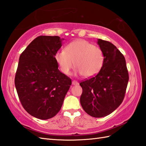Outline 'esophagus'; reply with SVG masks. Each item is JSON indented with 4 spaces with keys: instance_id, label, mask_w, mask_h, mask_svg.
Segmentation results:
<instances>
[{
    "instance_id": "34e87169",
    "label": "esophagus",
    "mask_w": 146,
    "mask_h": 146,
    "mask_svg": "<svg viewBox=\"0 0 146 146\" xmlns=\"http://www.w3.org/2000/svg\"><path fill=\"white\" fill-rule=\"evenodd\" d=\"M72 84L73 85H78V81H76L75 80H73V81H72Z\"/></svg>"
}]
</instances>
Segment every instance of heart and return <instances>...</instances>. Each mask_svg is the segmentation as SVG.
Wrapping results in <instances>:
<instances>
[{
  "label": "heart",
  "instance_id": "b5f03b06",
  "mask_svg": "<svg viewBox=\"0 0 146 146\" xmlns=\"http://www.w3.org/2000/svg\"><path fill=\"white\" fill-rule=\"evenodd\" d=\"M55 60L61 71L69 75L74 66L76 72L84 77L95 75L102 68L103 53L99 47L84 40H77L70 43L65 50L55 53Z\"/></svg>",
  "mask_w": 146,
  "mask_h": 146
}]
</instances>
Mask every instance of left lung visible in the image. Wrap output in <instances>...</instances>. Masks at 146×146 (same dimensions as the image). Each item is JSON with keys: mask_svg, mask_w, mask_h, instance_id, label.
<instances>
[{"mask_svg": "<svg viewBox=\"0 0 146 146\" xmlns=\"http://www.w3.org/2000/svg\"><path fill=\"white\" fill-rule=\"evenodd\" d=\"M104 63L96 76L80 83L83 89L80 103L91 116L102 117L116 110L124 100L129 74L125 58L110 42L98 39Z\"/></svg>", "mask_w": 146, "mask_h": 146, "instance_id": "8db88e82", "label": "left lung"}]
</instances>
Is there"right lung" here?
<instances>
[{"label":"right lung","mask_w":146,"mask_h":146,"mask_svg":"<svg viewBox=\"0 0 146 146\" xmlns=\"http://www.w3.org/2000/svg\"><path fill=\"white\" fill-rule=\"evenodd\" d=\"M64 39L58 36H39L19 58L15 85L23 108L31 116L48 119L60 111L72 84L58 70L55 53Z\"/></svg>","instance_id":"add662e5"}]
</instances>
